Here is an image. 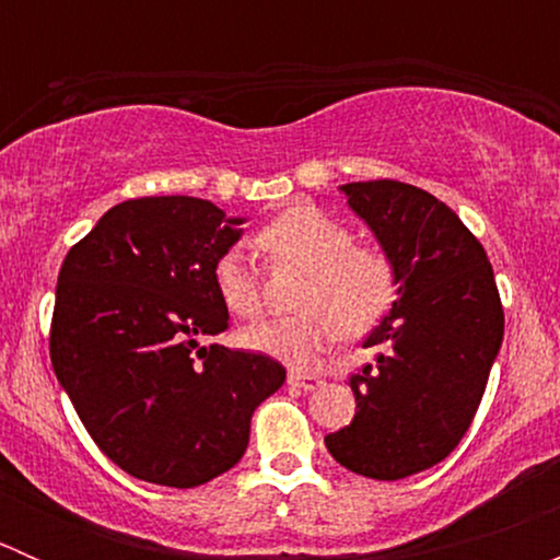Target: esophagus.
<instances>
[{"label":"esophagus","mask_w":560,"mask_h":560,"mask_svg":"<svg viewBox=\"0 0 560 560\" xmlns=\"http://www.w3.org/2000/svg\"><path fill=\"white\" fill-rule=\"evenodd\" d=\"M287 382H290L292 387H301V389H316V387L325 385V380H322V376L306 374V371H298V369L290 371V376H287Z\"/></svg>","instance_id":"34e87169"}]
</instances>
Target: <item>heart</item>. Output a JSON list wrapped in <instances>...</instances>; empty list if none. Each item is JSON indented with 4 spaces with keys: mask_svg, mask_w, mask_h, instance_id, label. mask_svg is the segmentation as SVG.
<instances>
[{
    "mask_svg": "<svg viewBox=\"0 0 560 560\" xmlns=\"http://www.w3.org/2000/svg\"><path fill=\"white\" fill-rule=\"evenodd\" d=\"M257 244L273 262L306 268L295 295L301 314L248 327V349L292 365H312L341 336L363 338L398 298V265L374 244L352 241V230L322 208L301 206L265 224ZM213 290L233 316L262 314V281L241 246H228L213 262Z\"/></svg>",
    "mask_w": 560,
    "mask_h": 560,
    "instance_id": "heart-1",
    "label": "heart"
}]
</instances>
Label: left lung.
<instances>
[{"label": "left lung", "mask_w": 560, "mask_h": 560, "mask_svg": "<svg viewBox=\"0 0 560 560\" xmlns=\"http://www.w3.org/2000/svg\"><path fill=\"white\" fill-rule=\"evenodd\" d=\"M398 265V301L365 347L374 365L349 376L354 420L325 436L343 468L411 477L460 444L504 338V308L482 244L453 208L404 180L343 184Z\"/></svg>", "instance_id": "obj_1"}]
</instances>
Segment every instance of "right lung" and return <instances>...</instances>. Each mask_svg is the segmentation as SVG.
I'll list each match as a JSON object with an SVG mask.
<instances>
[{
  "mask_svg": "<svg viewBox=\"0 0 560 560\" xmlns=\"http://www.w3.org/2000/svg\"><path fill=\"white\" fill-rule=\"evenodd\" d=\"M241 219L200 197L118 202L67 252L50 363L89 436L129 477L197 488L248 447L252 415L284 385L262 352L200 347L230 327L213 262Z\"/></svg>",
  "mask_w": 560,
  "mask_h": 560,
  "instance_id": "1",
  "label": "right lung"
}]
</instances>
